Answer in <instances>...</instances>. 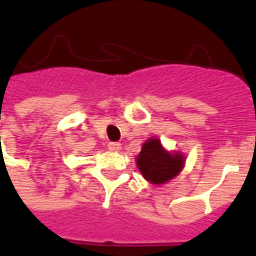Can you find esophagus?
<instances>
[{
	"mask_svg": "<svg viewBox=\"0 0 256 256\" xmlns=\"http://www.w3.org/2000/svg\"><path fill=\"white\" fill-rule=\"evenodd\" d=\"M107 148H108L111 152H120V150L122 149V145H120V142H110V144L107 145Z\"/></svg>",
	"mask_w": 256,
	"mask_h": 256,
	"instance_id": "1",
	"label": "esophagus"
}]
</instances>
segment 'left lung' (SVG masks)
<instances>
[{"instance_id":"1","label":"left lung","mask_w":256,"mask_h":256,"mask_svg":"<svg viewBox=\"0 0 256 256\" xmlns=\"http://www.w3.org/2000/svg\"><path fill=\"white\" fill-rule=\"evenodd\" d=\"M184 164L182 154L166 152L157 138L148 140L136 157V166L145 180L152 184H165L174 178L184 168Z\"/></svg>"}]
</instances>
